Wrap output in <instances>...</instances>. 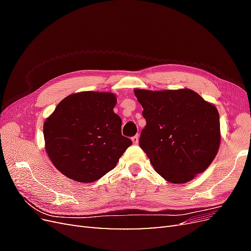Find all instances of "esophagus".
Listing matches in <instances>:
<instances>
[{
	"label": "esophagus",
	"instance_id": "obj_1",
	"mask_svg": "<svg viewBox=\"0 0 251 251\" xmlns=\"http://www.w3.org/2000/svg\"><path fill=\"white\" fill-rule=\"evenodd\" d=\"M132 141H133L134 144H137L138 141H139V136H138V135L133 136V137H132Z\"/></svg>",
	"mask_w": 251,
	"mask_h": 251
}]
</instances>
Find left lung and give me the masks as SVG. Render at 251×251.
<instances>
[{
    "instance_id": "left-lung-1",
    "label": "left lung",
    "mask_w": 251,
    "mask_h": 251,
    "mask_svg": "<svg viewBox=\"0 0 251 251\" xmlns=\"http://www.w3.org/2000/svg\"><path fill=\"white\" fill-rule=\"evenodd\" d=\"M147 125L139 146L155 171L173 183L203 173L220 146V117L214 104L189 89H135Z\"/></svg>"
}]
</instances>
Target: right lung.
Here are the masks:
<instances>
[{"instance_id": "obj_1", "label": "right lung", "mask_w": 251, "mask_h": 251, "mask_svg": "<svg viewBox=\"0 0 251 251\" xmlns=\"http://www.w3.org/2000/svg\"><path fill=\"white\" fill-rule=\"evenodd\" d=\"M112 93H75L60 101L44 124L46 151L66 177L82 183L115 168L132 140L121 135Z\"/></svg>"}]
</instances>
